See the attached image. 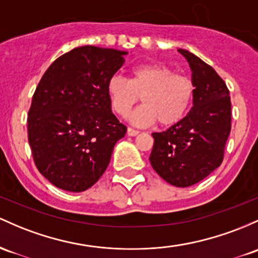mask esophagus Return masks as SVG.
<instances>
[{
  "label": "esophagus",
  "mask_w": 258,
  "mask_h": 258,
  "mask_svg": "<svg viewBox=\"0 0 258 258\" xmlns=\"http://www.w3.org/2000/svg\"><path fill=\"white\" fill-rule=\"evenodd\" d=\"M140 134V131H137V130H134V128H127V136H130V137H135V136H137Z\"/></svg>",
  "instance_id": "34e87169"
}]
</instances>
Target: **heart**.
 Segmentation results:
<instances>
[{
	"label": "heart",
	"mask_w": 258,
	"mask_h": 258,
	"mask_svg": "<svg viewBox=\"0 0 258 258\" xmlns=\"http://www.w3.org/2000/svg\"><path fill=\"white\" fill-rule=\"evenodd\" d=\"M192 81L163 63L137 64L130 72V81L114 76L107 81L106 94L112 110L124 117L131 107L142 99L143 105L130 116V122L147 126L159 122L172 126L188 111L194 98Z\"/></svg>",
	"instance_id": "obj_1"
}]
</instances>
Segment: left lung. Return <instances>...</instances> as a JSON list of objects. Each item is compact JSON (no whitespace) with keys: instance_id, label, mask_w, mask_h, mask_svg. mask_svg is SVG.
Instances as JSON below:
<instances>
[{"instance_id":"left-lung-1","label":"left lung","mask_w":258,"mask_h":258,"mask_svg":"<svg viewBox=\"0 0 258 258\" xmlns=\"http://www.w3.org/2000/svg\"><path fill=\"white\" fill-rule=\"evenodd\" d=\"M191 69L195 92L188 114L163 132L152 134L151 164L158 175L176 187H188L222 164L230 134L231 103L222 78L205 61L177 49Z\"/></svg>"}]
</instances>
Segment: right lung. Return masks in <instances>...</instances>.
Segmentation results:
<instances>
[{
    "label": "right lung",
    "instance_id": "obj_1",
    "mask_svg": "<svg viewBox=\"0 0 258 258\" xmlns=\"http://www.w3.org/2000/svg\"><path fill=\"white\" fill-rule=\"evenodd\" d=\"M127 53L76 47L53 61L39 82L28 114V140L36 168L56 187H92L126 135L111 111L106 83Z\"/></svg>",
    "mask_w": 258,
    "mask_h": 258
}]
</instances>
